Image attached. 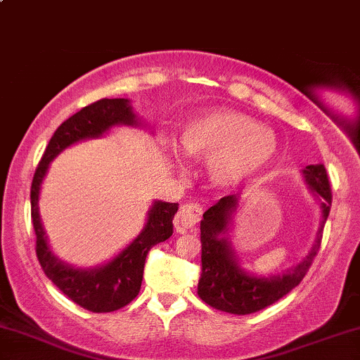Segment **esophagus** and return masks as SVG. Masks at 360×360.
<instances>
[{
    "instance_id": "obj_1",
    "label": "esophagus",
    "mask_w": 360,
    "mask_h": 360,
    "mask_svg": "<svg viewBox=\"0 0 360 360\" xmlns=\"http://www.w3.org/2000/svg\"><path fill=\"white\" fill-rule=\"evenodd\" d=\"M203 207L197 202H188L184 203L180 207L179 214L175 217V229L176 232H185L187 229H192L193 225H197L202 219Z\"/></svg>"
}]
</instances>
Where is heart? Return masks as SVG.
I'll return each mask as SVG.
<instances>
[{"mask_svg":"<svg viewBox=\"0 0 360 360\" xmlns=\"http://www.w3.org/2000/svg\"><path fill=\"white\" fill-rule=\"evenodd\" d=\"M181 152L207 158L217 187L230 188L254 179L277 153V139L248 115L215 110L198 115L180 130Z\"/></svg>","mask_w":360,"mask_h":360,"instance_id":"obj_1","label":"heart"}]
</instances>
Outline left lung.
I'll return each mask as SVG.
<instances>
[{"label": "left lung", "instance_id": "8db88e82", "mask_svg": "<svg viewBox=\"0 0 360 360\" xmlns=\"http://www.w3.org/2000/svg\"><path fill=\"white\" fill-rule=\"evenodd\" d=\"M302 175L314 197L321 200V229L317 232L316 243L302 262L282 275L257 277L247 274L238 265L227 235L230 219L237 207L235 195L220 198L203 214V220L200 221L202 277L197 290L203 302L221 312L247 316L277 302L302 282L321 248L323 225L332 205V190L326 167L322 163L309 165L302 170Z\"/></svg>", "mask_w": 360, "mask_h": 360}]
</instances>
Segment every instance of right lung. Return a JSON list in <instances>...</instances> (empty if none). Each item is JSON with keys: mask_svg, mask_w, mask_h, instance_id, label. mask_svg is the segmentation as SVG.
I'll list each match as a JSON object with an SVG mask.
<instances>
[{"mask_svg": "<svg viewBox=\"0 0 360 360\" xmlns=\"http://www.w3.org/2000/svg\"><path fill=\"white\" fill-rule=\"evenodd\" d=\"M115 125H139V118L133 113L130 101L125 98H103L79 110L53 133L31 184V220L37 235V257L44 275L70 300L96 314L125 307L139 295L146 254L153 245L172 237V220L179 210V203L155 202L139 237L113 260L100 267L75 269L53 255L38 212L39 188L51 160L70 145L101 136Z\"/></svg>", "mask_w": 360, "mask_h": 360, "instance_id": "1", "label": "right lung"}]
</instances>
